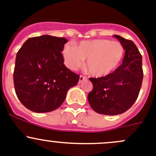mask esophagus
<instances>
[{
  "instance_id": "esophagus-1",
  "label": "esophagus",
  "mask_w": 156,
  "mask_h": 156,
  "mask_svg": "<svg viewBox=\"0 0 156 156\" xmlns=\"http://www.w3.org/2000/svg\"><path fill=\"white\" fill-rule=\"evenodd\" d=\"M87 78L86 76H80V79H79V82L80 83H82L83 81H84V80H87Z\"/></svg>"
}]
</instances>
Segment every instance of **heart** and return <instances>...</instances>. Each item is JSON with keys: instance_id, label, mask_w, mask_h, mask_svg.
Listing matches in <instances>:
<instances>
[{"instance_id": "obj_1", "label": "heart", "mask_w": 156, "mask_h": 156, "mask_svg": "<svg viewBox=\"0 0 156 156\" xmlns=\"http://www.w3.org/2000/svg\"><path fill=\"white\" fill-rule=\"evenodd\" d=\"M124 52L123 46L118 41L94 39L81 41L77 46L65 44L62 49V56L69 69H78L87 59L86 67L89 73L94 76H103L119 66Z\"/></svg>"}]
</instances>
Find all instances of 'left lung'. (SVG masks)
Returning <instances> with one entry per match:
<instances>
[{
	"instance_id": "left-lung-1",
	"label": "left lung",
	"mask_w": 156,
	"mask_h": 156,
	"mask_svg": "<svg viewBox=\"0 0 156 156\" xmlns=\"http://www.w3.org/2000/svg\"><path fill=\"white\" fill-rule=\"evenodd\" d=\"M125 50L122 63L112 73L90 78L93 86L88 101L95 112L115 115L128 110L139 96L142 79V55L136 44L119 35H113Z\"/></svg>"
}]
</instances>
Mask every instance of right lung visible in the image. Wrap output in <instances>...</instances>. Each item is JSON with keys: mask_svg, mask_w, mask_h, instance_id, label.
I'll return each mask as SVG.
<instances>
[{"mask_svg": "<svg viewBox=\"0 0 156 156\" xmlns=\"http://www.w3.org/2000/svg\"><path fill=\"white\" fill-rule=\"evenodd\" d=\"M64 37L42 35L27 40L17 53L14 72L16 94L35 112L58 109L80 76L66 67L62 49Z\"/></svg>", "mask_w": 156, "mask_h": 156, "instance_id": "add662e5", "label": "right lung"}]
</instances>
